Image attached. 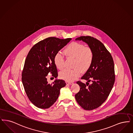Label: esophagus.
I'll return each mask as SVG.
<instances>
[{
	"label": "esophagus",
	"instance_id": "34e87169",
	"mask_svg": "<svg viewBox=\"0 0 133 133\" xmlns=\"http://www.w3.org/2000/svg\"><path fill=\"white\" fill-rule=\"evenodd\" d=\"M65 82H66V84L71 85V84H73V82H70V81H66Z\"/></svg>",
	"mask_w": 133,
	"mask_h": 133
}]
</instances>
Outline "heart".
Segmentation results:
<instances>
[{"label":"heart","instance_id":"1","mask_svg":"<svg viewBox=\"0 0 133 133\" xmlns=\"http://www.w3.org/2000/svg\"><path fill=\"white\" fill-rule=\"evenodd\" d=\"M64 54L69 58H75L74 69H64L59 72V76L66 81H72L81 75V71H85L88 69L92 62L93 52L91 49L84 45L73 42L70 44L64 51ZM64 58L63 55L58 53L54 58V63L58 69L64 67Z\"/></svg>","mask_w":133,"mask_h":133}]
</instances>
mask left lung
I'll return each mask as SVG.
<instances>
[{
	"label": "left lung",
	"instance_id": "1",
	"mask_svg": "<svg viewBox=\"0 0 133 133\" xmlns=\"http://www.w3.org/2000/svg\"><path fill=\"white\" fill-rule=\"evenodd\" d=\"M75 40L87 43L93 55L91 66L81 78L87 81L86 84L76 82L80 90L75 94V99L84 110H93L104 103L114 85L115 76L113 59L104 45L96 39L81 36ZM90 81L92 84L89 85Z\"/></svg>",
	"mask_w": 133,
	"mask_h": 133
}]
</instances>
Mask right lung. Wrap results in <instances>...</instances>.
Returning a JSON list of instances; mask_svg holds the SVG:
<instances>
[{
	"mask_svg": "<svg viewBox=\"0 0 133 133\" xmlns=\"http://www.w3.org/2000/svg\"><path fill=\"white\" fill-rule=\"evenodd\" d=\"M71 40L48 38L35 44L27 55L22 81L30 101L38 108H50L57 101L60 89L66 85L64 80L57 78L58 71L54 58ZM49 72L56 78L51 85L48 83L46 78Z\"/></svg>",
	"mask_w": 133,
	"mask_h": 133,
	"instance_id": "1",
	"label": "right lung"
}]
</instances>
